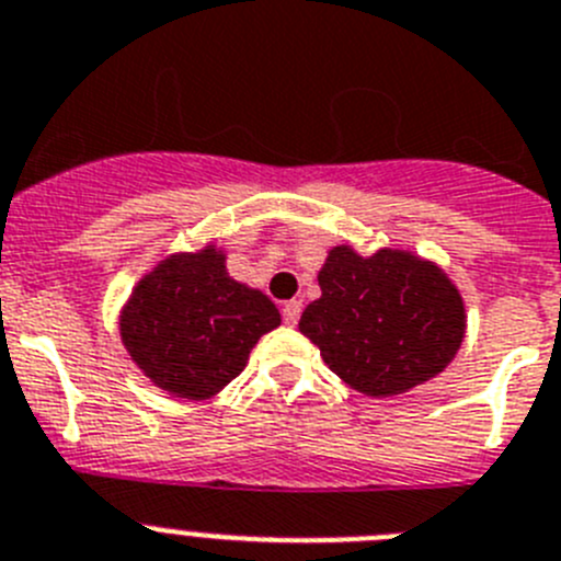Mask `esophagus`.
I'll list each match as a JSON object with an SVG mask.
<instances>
[{"label":"esophagus","mask_w":561,"mask_h":561,"mask_svg":"<svg viewBox=\"0 0 561 561\" xmlns=\"http://www.w3.org/2000/svg\"><path fill=\"white\" fill-rule=\"evenodd\" d=\"M299 316H301V301H285V305H282V318H285V324L296 327Z\"/></svg>","instance_id":"1"}]
</instances>
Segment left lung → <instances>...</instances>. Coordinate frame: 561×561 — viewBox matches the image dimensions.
Returning a JSON list of instances; mask_svg holds the SVG:
<instances>
[{
  "mask_svg": "<svg viewBox=\"0 0 561 561\" xmlns=\"http://www.w3.org/2000/svg\"><path fill=\"white\" fill-rule=\"evenodd\" d=\"M321 299L299 330L327 366L366 397H393L442 375L461 350L467 310L436 262L411 251L360 256L335 245L318 271Z\"/></svg>",
  "mask_w": 561,
  "mask_h": 561,
  "instance_id": "1",
  "label": "left lung"
}]
</instances>
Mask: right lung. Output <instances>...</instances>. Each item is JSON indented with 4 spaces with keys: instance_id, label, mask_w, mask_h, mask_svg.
Masks as SVG:
<instances>
[{
    "instance_id": "1",
    "label": "right lung",
    "mask_w": 561,
    "mask_h": 561,
    "mask_svg": "<svg viewBox=\"0 0 561 561\" xmlns=\"http://www.w3.org/2000/svg\"><path fill=\"white\" fill-rule=\"evenodd\" d=\"M279 321L274 301L231 279L224 251L204 245L164 256L136 282L119 312V337L156 388L209 400L243 371L256 341Z\"/></svg>"
}]
</instances>
